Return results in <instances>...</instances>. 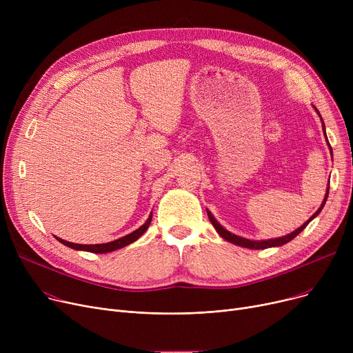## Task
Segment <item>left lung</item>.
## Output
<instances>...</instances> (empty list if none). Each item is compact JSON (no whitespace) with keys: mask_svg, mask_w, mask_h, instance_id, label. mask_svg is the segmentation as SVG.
<instances>
[{"mask_svg":"<svg viewBox=\"0 0 353 353\" xmlns=\"http://www.w3.org/2000/svg\"><path fill=\"white\" fill-rule=\"evenodd\" d=\"M314 110H316V113L319 114V117H321V120H322V116H321V113L318 111V108H314ZM322 130H323V134H325V137H326V130H325V123H323V120H322ZM326 141H327V137H326ZM327 145H329V141H327ZM329 148H330V145H329ZM330 153H332V148H330ZM327 196H329V184H327L326 194H325V199H323V201H322L321 208L310 216V219H309L307 221H305V223H303L301 228H298V229L293 230L292 233H289V234H286V236L276 237V239H268V240H250V239H245V237H240V236H237V234H233V233H230L229 230H226L223 226H221V225L219 223V221L214 219V216L212 214L210 210H208V209H206V210H208V216H209V219H210V221H212L213 228L216 229V232H217L221 237H223L225 240H228V242H230V243H233V245H237V246H242V248L261 250V249H268V248H279V246H283V245L289 243L292 239H294L296 236H298V234L310 223V221L322 212V209H323V206H325V203H326V200H327Z\"/></svg>","mask_w":353,"mask_h":353,"instance_id":"1","label":"left lung"}]
</instances>
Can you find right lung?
Wrapping results in <instances>:
<instances>
[{
  "instance_id": "obj_1",
  "label": "right lung",
  "mask_w": 353,
  "mask_h": 353,
  "mask_svg": "<svg viewBox=\"0 0 353 353\" xmlns=\"http://www.w3.org/2000/svg\"><path fill=\"white\" fill-rule=\"evenodd\" d=\"M152 217H153V213H150V216H148V219L145 220V223L143 226H140L137 230L132 232L130 234H125L117 240H113V242H108V243H100V245H79V243H71V242H67V240L61 239V237H57L54 236L55 239L59 240L60 243H63L64 246L67 248H71L74 250H83V252H91V253H108V252H114L117 249H121L124 246H128L132 245L133 242H136V240L139 237H141L144 234V232L148 229V226H150L152 223Z\"/></svg>"
}]
</instances>
